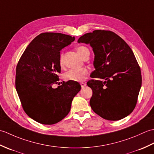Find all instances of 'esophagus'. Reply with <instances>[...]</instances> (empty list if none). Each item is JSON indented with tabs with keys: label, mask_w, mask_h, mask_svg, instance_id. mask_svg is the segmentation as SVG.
<instances>
[{
	"label": "esophagus",
	"mask_w": 154,
	"mask_h": 154,
	"mask_svg": "<svg viewBox=\"0 0 154 154\" xmlns=\"http://www.w3.org/2000/svg\"><path fill=\"white\" fill-rule=\"evenodd\" d=\"M80 85H81V87H82V88H84L85 87V86L87 85L86 83H83V82H81V83H80Z\"/></svg>",
	"instance_id": "obj_1"
}]
</instances>
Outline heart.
<instances>
[{
    "label": "heart",
    "instance_id": "heart-1",
    "mask_svg": "<svg viewBox=\"0 0 154 154\" xmlns=\"http://www.w3.org/2000/svg\"><path fill=\"white\" fill-rule=\"evenodd\" d=\"M77 54L79 56L84 59L87 55H89V50L88 48L80 45L76 48ZM60 65H63V55H61L60 59ZM88 74V70L86 68H81V69H70L65 73V78L67 80L73 81H83Z\"/></svg>",
    "mask_w": 154,
    "mask_h": 154
}]
</instances>
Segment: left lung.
Returning <instances> with one entry per match:
<instances>
[{
	"label": "left lung",
	"mask_w": 154,
	"mask_h": 154,
	"mask_svg": "<svg viewBox=\"0 0 154 154\" xmlns=\"http://www.w3.org/2000/svg\"><path fill=\"white\" fill-rule=\"evenodd\" d=\"M77 42L90 44L94 54L95 70L91 77L99 80L87 83L93 90L91 109L109 120L128 116L136 105L142 86L141 71L131 48L119 35L109 30H94Z\"/></svg>",
	"instance_id": "left-lung-1"
}]
</instances>
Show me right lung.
Returning a JSON list of instances; mask_svg holds the SVG:
<instances>
[{"label": "right lung", "instance_id": "add662e5", "mask_svg": "<svg viewBox=\"0 0 154 154\" xmlns=\"http://www.w3.org/2000/svg\"><path fill=\"white\" fill-rule=\"evenodd\" d=\"M75 37L45 32L32 40L20 59L16 71V89L27 115L43 124L60 122L69 112L74 97L81 85L77 81L54 84L60 73V51Z\"/></svg>", "mask_w": 154, "mask_h": 154}]
</instances>
